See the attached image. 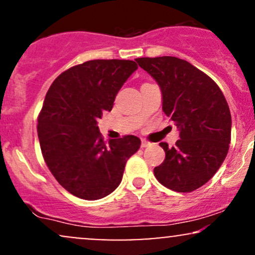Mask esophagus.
<instances>
[{"label":"esophagus","mask_w":255,"mask_h":255,"mask_svg":"<svg viewBox=\"0 0 255 255\" xmlns=\"http://www.w3.org/2000/svg\"><path fill=\"white\" fill-rule=\"evenodd\" d=\"M147 146H150V142L146 141V140L142 139L141 140V147H147Z\"/></svg>","instance_id":"34e87169"}]
</instances>
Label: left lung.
<instances>
[{
  "label": "left lung",
  "instance_id": "left-lung-1",
  "mask_svg": "<svg viewBox=\"0 0 255 255\" xmlns=\"http://www.w3.org/2000/svg\"><path fill=\"white\" fill-rule=\"evenodd\" d=\"M135 61L156 80L162 109L180 131L174 147L159 144L165 159L154 176L171 191H195L217 172L229 150L231 115L224 95L211 78L178 57Z\"/></svg>",
  "mask_w": 255,
  "mask_h": 255
}]
</instances>
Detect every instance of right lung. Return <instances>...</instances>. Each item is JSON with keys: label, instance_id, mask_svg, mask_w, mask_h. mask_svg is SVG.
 Here are the masks:
<instances>
[{"label": "right lung", "instance_id": "add662e5", "mask_svg": "<svg viewBox=\"0 0 255 255\" xmlns=\"http://www.w3.org/2000/svg\"><path fill=\"white\" fill-rule=\"evenodd\" d=\"M136 69L129 60L87 61L58 75L46 92L38 116L40 150L57 182L75 197L97 200L113 193L139 150L134 135L105 144L97 126Z\"/></svg>", "mask_w": 255, "mask_h": 255}]
</instances>
